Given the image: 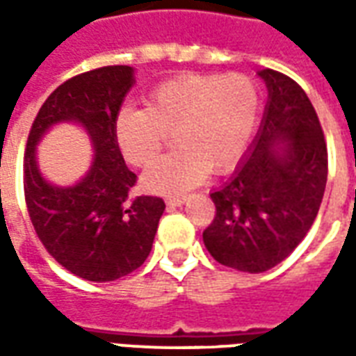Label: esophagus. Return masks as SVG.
<instances>
[{
    "label": "esophagus",
    "mask_w": 356,
    "mask_h": 356,
    "mask_svg": "<svg viewBox=\"0 0 356 356\" xmlns=\"http://www.w3.org/2000/svg\"><path fill=\"white\" fill-rule=\"evenodd\" d=\"M185 194H179V196H170V198H165V204H168V206H181V204H185Z\"/></svg>",
    "instance_id": "obj_1"
}]
</instances>
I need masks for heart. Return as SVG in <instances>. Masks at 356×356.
I'll use <instances>...</instances> for the list:
<instances>
[{"label": "heart", "instance_id": "heart-1", "mask_svg": "<svg viewBox=\"0 0 356 356\" xmlns=\"http://www.w3.org/2000/svg\"><path fill=\"white\" fill-rule=\"evenodd\" d=\"M261 110V91L246 74L188 72L162 81L145 108H122L114 140L135 168L152 163L165 135L178 150L152 164L140 179L145 191L177 194L202 183L208 171L231 170L244 154Z\"/></svg>", "mask_w": 356, "mask_h": 356}]
</instances>
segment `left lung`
<instances>
[{"label": "left lung", "instance_id": "8db88e82", "mask_svg": "<svg viewBox=\"0 0 356 356\" xmlns=\"http://www.w3.org/2000/svg\"><path fill=\"white\" fill-rule=\"evenodd\" d=\"M268 89L257 137L231 181L211 193L216 217L202 238L225 267L263 273L298 248L321 208L328 150L298 81L265 68Z\"/></svg>", "mask_w": 356, "mask_h": 356}]
</instances>
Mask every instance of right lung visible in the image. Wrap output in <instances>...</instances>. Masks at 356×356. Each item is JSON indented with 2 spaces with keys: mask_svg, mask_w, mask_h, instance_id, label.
Returning a JSON list of instances; mask_svg holds the SVG:
<instances>
[{
  "mask_svg": "<svg viewBox=\"0 0 356 356\" xmlns=\"http://www.w3.org/2000/svg\"><path fill=\"white\" fill-rule=\"evenodd\" d=\"M131 86V66H102L66 80L42 104L24 150V198L38 238L55 261L91 282L139 268L165 209L158 196L129 198L137 175L114 140V118ZM58 121L83 124L95 147L88 175L66 189L47 184L35 163L37 140Z\"/></svg>",
  "mask_w": 356,
  "mask_h": 356,
  "instance_id": "right-lung-1",
  "label": "right lung"
}]
</instances>
